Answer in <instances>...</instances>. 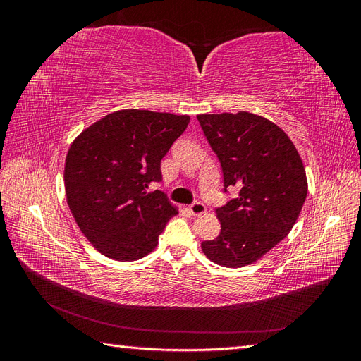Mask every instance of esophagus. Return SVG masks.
I'll return each mask as SVG.
<instances>
[{
  "label": "esophagus",
  "instance_id": "esophagus-1",
  "mask_svg": "<svg viewBox=\"0 0 361 361\" xmlns=\"http://www.w3.org/2000/svg\"><path fill=\"white\" fill-rule=\"evenodd\" d=\"M190 212L192 214V215H195V216H199V215H202V214H204L206 212V206L203 204V203H200V202H195V203H192L190 207Z\"/></svg>",
  "mask_w": 361,
  "mask_h": 361
}]
</instances>
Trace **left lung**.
<instances>
[{"label":"left lung","instance_id":"1","mask_svg":"<svg viewBox=\"0 0 361 361\" xmlns=\"http://www.w3.org/2000/svg\"><path fill=\"white\" fill-rule=\"evenodd\" d=\"M197 120L221 162L224 191L239 190L215 211L221 232L202 243V250L226 268L251 265L298 220L307 195L302 159L285 130L262 116L239 111L199 114Z\"/></svg>","mask_w":361,"mask_h":361}]
</instances>
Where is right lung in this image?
Here are the masks:
<instances>
[{
  "instance_id": "add662e5",
  "label": "right lung",
  "mask_w": 361,
  "mask_h": 361,
  "mask_svg": "<svg viewBox=\"0 0 361 361\" xmlns=\"http://www.w3.org/2000/svg\"><path fill=\"white\" fill-rule=\"evenodd\" d=\"M190 123V116L120 110L97 120L73 140L64 164L69 209L101 255L138 260L178 215L159 182L161 159Z\"/></svg>"
}]
</instances>
